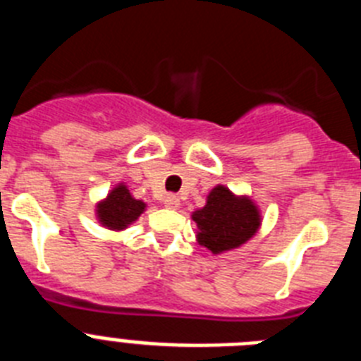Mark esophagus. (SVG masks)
Wrapping results in <instances>:
<instances>
[{
    "mask_svg": "<svg viewBox=\"0 0 361 361\" xmlns=\"http://www.w3.org/2000/svg\"><path fill=\"white\" fill-rule=\"evenodd\" d=\"M164 206L168 209H177L178 206H180V200H178V197H175V195H166L164 197Z\"/></svg>",
    "mask_w": 361,
    "mask_h": 361,
    "instance_id": "esophagus-1",
    "label": "esophagus"
}]
</instances>
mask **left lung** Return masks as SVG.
<instances>
[{"label": "left lung", "mask_w": 361, "mask_h": 361, "mask_svg": "<svg viewBox=\"0 0 361 361\" xmlns=\"http://www.w3.org/2000/svg\"><path fill=\"white\" fill-rule=\"evenodd\" d=\"M191 219L197 224V242L213 255L240 247L262 224L257 204L247 195H235L222 184L209 191L206 206L193 212Z\"/></svg>", "instance_id": "obj_1"}]
</instances>
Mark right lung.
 <instances>
[{
	"label": "right lung",
	"instance_id": "obj_1",
	"mask_svg": "<svg viewBox=\"0 0 361 361\" xmlns=\"http://www.w3.org/2000/svg\"><path fill=\"white\" fill-rule=\"evenodd\" d=\"M145 209L146 204L142 200H137L130 193L126 184L119 183L114 190H110V193L103 200H99L95 206V216L103 228L111 229V231H124L141 216Z\"/></svg>",
	"mask_w": 361,
	"mask_h": 361
}]
</instances>
